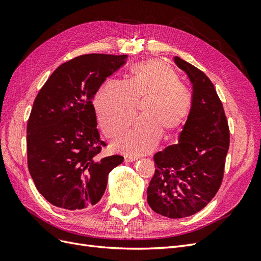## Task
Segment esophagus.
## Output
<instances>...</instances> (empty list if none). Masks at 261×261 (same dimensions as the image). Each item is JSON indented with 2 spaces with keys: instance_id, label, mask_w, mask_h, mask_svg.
<instances>
[{
  "instance_id": "34e87169",
  "label": "esophagus",
  "mask_w": 261,
  "mask_h": 261,
  "mask_svg": "<svg viewBox=\"0 0 261 261\" xmlns=\"http://www.w3.org/2000/svg\"><path fill=\"white\" fill-rule=\"evenodd\" d=\"M137 159H138L137 156H133V155H128V154L124 155V161L125 162H133V161H136Z\"/></svg>"
}]
</instances>
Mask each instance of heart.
Wrapping results in <instances>:
<instances>
[{
	"label": "heart",
	"instance_id": "b5f03b06",
	"mask_svg": "<svg viewBox=\"0 0 261 261\" xmlns=\"http://www.w3.org/2000/svg\"><path fill=\"white\" fill-rule=\"evenodd\" d=\"M141 118L128 134L114 144L120 151L145 154L155 148L163 133H177L191 114L192 92L179 82L178 74L168 63L147 60L134 65L126 84L109 82L98 92L94 108L99 125L110 138L121 136L133 124L136 103Z\"/></svg>",
	"mask_w": 261,
	"mask_h": 261
}]
</instances>
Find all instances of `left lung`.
<instances>
[{"mask_svg":"<svg viewBox=\"0 0 261 261\" xmlns=\"http://www.w3.org/2000/svg\"><path fill=\"white\" fill-rule=\"evenodd\" d=\"M193 85V107L178 143L153 155L154 174L147 201L154 212L171 219L193 216L218 193L230 146V129L215 86L188 62L174 58Z\"/></svg>","mask_w":261,"mask_h":261,"instance_id":"obj_1","label":"left lung"}]
</instances>
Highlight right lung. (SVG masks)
Instances as JSON below:
<instances>
[{
  "label": "right lung",
  "mask_w": 261,
  "mask_h": 261,
  "mask_svg": "<svg viewBox=\"0 0 261 261\" xmlns=\"http://www.w3.org/2000/svg\"><path fill=\"white\" fill-rule=\"evenodd\" d=\"M127 55L84 54L54 70L35 99L27 123V161L35 185L53 206L78 210L103 196L108 175L124 160L101 158L92 99Z\"/></svg>",
  "instance_id": "obj_1"
}]
</instances>
